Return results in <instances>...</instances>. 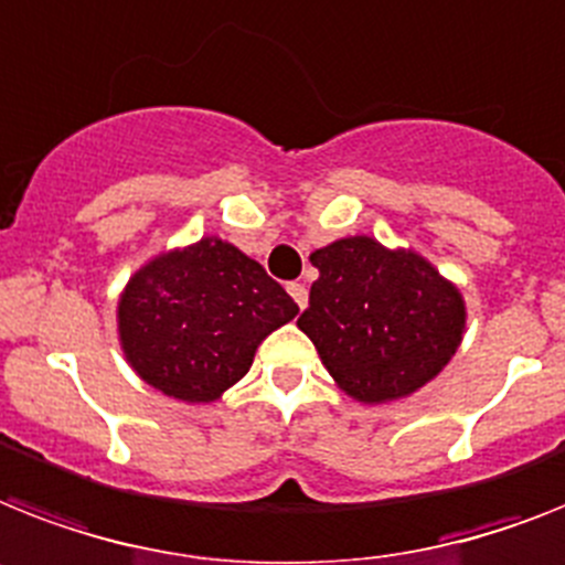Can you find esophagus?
<instances>
[{
	"instance_id": "34e87169",
	"label": "esophagus",
	"mask_w": 565,
	"mask_h": 565,
	"mask_svg": "<svg viewBox=\"0 0 565 565\" xmlns=\"http://www.w3.org/2000/svg\"><path fill=\"white\" fill-rule=\"evenodd\" d=\"M288 294H291L294 302H297L300 309H306V302H309V291H306V286H302V282H288Z\"/></svg>"
}]
</instances>
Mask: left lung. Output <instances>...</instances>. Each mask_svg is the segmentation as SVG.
Here are the masks:
<instances>
[{
  "instance_id": "8db88e82",
  "label": "left lung",
  "mask_w": 565,
  "mask_h": 565,
  "mask_svg": "<svg viewBox=\"0 0 565 565\" xmlns=\"http://www.w3.org/2000/svg\"><path fill=\"white\" fill-rule=\"evenodd\" d=\"M311 265L320 277L297 326L349 395L404 398L456 355L465 302L422 256L352 236L315 250Z\"/></svg>"
}]
</instances>
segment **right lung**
Masks as SVG:
<instances>
[{
    "instance_id": "1",
    "label": "right lung",
    "mask_w": 565,
    "mask_h": 565,
    "mask_svg": "<svg viewBox=\"0 0 565 565\" xmlns=\"http://www.w3.org/2000/svg\"><path fill=\"white\" fill-rule=\"evenodd\" d=\"M297 311L263 265L227 242L202 239L135 274L118 320L126 358L147 384L172 398L213 401Z\"/></svg>"
}]
</instances>
